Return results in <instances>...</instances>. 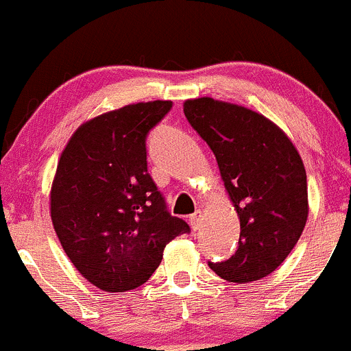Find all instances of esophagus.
Instances as JSON below:
<instances>
[{"label": "esophagus", "mask_w": 351, "mask_h": 351, "mask_svg": "<svg viewBox=\"0 0 351 351\" xmlns=\"http://www.w3.org/2000/svg\"><path fill=\"white\" fill-rule=\"evenodd\" d=\"M200 217H202V212L200 210H197L195 214H192L189 217V222H190V226H192L193 231H197V229L200 228Z\"/></svg>", "instance_id": "1"}]
</instances>
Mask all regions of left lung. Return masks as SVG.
I'll return each instance as SVG.
<instances>
[{
  "label": "left lung",
  "mask_w": 351,
  "mask_h": 351,
  "mask_svg": "<svg viewBox=\"0 0 351 351\" xmlns=\"http://www.w3.org/2000/svg\"><path fill=\"white\" fill-rule=\"evenodd\" d=\"M186 120L208 144L239 217L238 250L208 267L229 282H253L277 270L307 221V176L299 153L271 120L234 104L195 98Z\"/></svg>",
  "instance_id": "left-lung-1"
}]
</instances>
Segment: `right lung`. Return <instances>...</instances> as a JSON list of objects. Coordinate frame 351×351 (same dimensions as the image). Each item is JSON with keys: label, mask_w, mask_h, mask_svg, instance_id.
I'll use <instances>...</instances> for the list:
<instances>
[{"label": "right lung", "mask_w": 351, "mask_h": 351, "mask_svg": "<svg viewBox=\"0 0 351 351\" xmlns=\"http://www.w3.org/2000/svg\"><path fill=\"white\" fill-rule=\"evenodd\" d=\"M171 107L156 100L95 117L73 134L58 162L56 234L76 270L105 292L149 280L166 244L190 232L147 173V136Z\"/></svg>", "instance_id": "1"}]
</instances>
